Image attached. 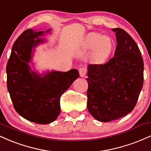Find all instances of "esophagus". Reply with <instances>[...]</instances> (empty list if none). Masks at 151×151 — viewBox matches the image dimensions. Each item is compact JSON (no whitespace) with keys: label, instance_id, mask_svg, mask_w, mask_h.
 <instances>
[{"label":"esophagus","instance_id":"obj_1","mask_svg":"<svg viewBox=\"0 0 151 151\" xmlns=\"http://www.w3.org/2000/svg\"><path fill=\"white\" fill-rule=\"evenodd\" d=\"M79 75H80V77H84L86 74V68H84V67H81V68H80L79 70Z\"/></svg>","mask_w":151,"mask_h":151}]
</instances>
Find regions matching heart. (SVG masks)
<instances>
[{
  "instance_id": "obj_1",
  "label": "heart",
  "mask_w": 151,
  "mask_h": 151,
  "mask_svg": "<svg viewBox=\"0 0 151 151\" xmlns=\"http://www.w3.org/2000/svg\"><path fill=\"white\" fill-rule=\"evenodd\" d=\"M82 50L84 52L92 50L93 60L101 63L109 57L112 50V42L107 36H101L98 33H91L86 36Z\"/></svg>"
}]
</instances>
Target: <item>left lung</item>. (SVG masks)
<instances>
[{"label": "left lung", "mask_w": 151, "mask_h": 151, "mask_svg": "<svg viewBox=\"0 0 151 151\" xmlns=\"http://www.w3.org/2000/svg\"><path fill=\"white\" fill-rule=\"evenodd\" d=\"M116 32L114 57L103 65L88 66L87 108L102 122L116 120L133 111L143 84V60L138 45L121 28Z\"/></svg>", "instance_id": "obj_1"}]
</instances>
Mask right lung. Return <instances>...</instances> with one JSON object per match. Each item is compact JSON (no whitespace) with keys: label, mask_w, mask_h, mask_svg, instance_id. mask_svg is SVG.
Returning <instances> with one entry per match:
<instances>
[{"label":"right lung","mask_w":151,"mask_h":151,"mask_svg":"<svg viewBox=\"0 0 151 151\" xmlns=\"http://www.w3.org/2000/svg\"><path fill=\"white\" fill-rule=\"evenodd\" d=\"M50 29L46 31L50 32ZM44 31H24L15 40L6 66L7 87L18 113L36 124L53 122L60 113L62 94L79 77L77 70L52 71L40 74L31 70L34 48L45 40ZM33 52H32V51Z\"/></svg>","instance_id":"obj_1"}]
</instances>
